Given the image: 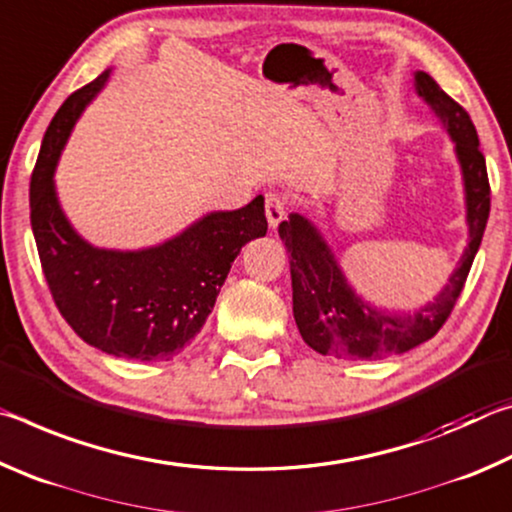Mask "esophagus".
I'll list each match as a JSON object with an SVG mask.
<instances>
[{
    "label": "esophagus",
    "instance_id": "34e87169",
    "mask_svg": "<svg viewBox=\"0 0 512 512\" xmlns=\"http://www.w3.org/2000/svg\"><path fill=\"white\" fill-rule=\"evenodd\" d=\"M287 210H289V201L287 196L280 194V192H268L266 194V219H268V225L275 230L277 225H280V221L287 216Z\"/></svg>",
    "mask_w": 512,
    "mask_h": 512
}]
</instances>
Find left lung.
I'll use <instances>...</instances> for the list:
<instances>
[{
    "label": "left lung",
    "mask_w": 512,
    "mask_h": 512,
    "mask_svg": "<svg viewBox=\"0 0 512 512\" xmlns=\"http://www.w3.org/2000/svg\"><path fill=\"white\" fill-rule=\"evenodd\" d=\"M415 92L427 101L454 142L465 189V219L470 232L467 248L443 291L427 305L415 311L381 309L370 305L350 287L348 277L343 275L332 248L316 225L293 212L277 228L291 264L293 318L302 339L320 354L372 361L404 354L429 341L452 314L476 250L481 246L490 214V183L479 149V135L463 106L440 90L427 72H415Z\"/></svg>",
    "instance_id": "8db88e82"
}]
</instances>
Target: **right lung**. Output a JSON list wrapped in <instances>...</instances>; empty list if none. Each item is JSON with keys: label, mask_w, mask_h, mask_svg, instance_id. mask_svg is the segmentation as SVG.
<instances>
[{"label": "right lung", "mask_w": 512, "mask_h": 512, "mask_svg": "<svg viewBox=\"0 0 512 512\" xmlns=\"http://www.w3.org/2000/svg\"><path fill=\"white\" fill-rule=\"evenodd\" d=\"M110 72L69 94L51 119L31 176V228L56 307L85 343L112 357L169 361L201 332L239 250L266 235L264 198L205 214L151 248L88 244L58 203L54 171L74 124Z\"/></svg>", "instance_id": "1"}]
</instances>
